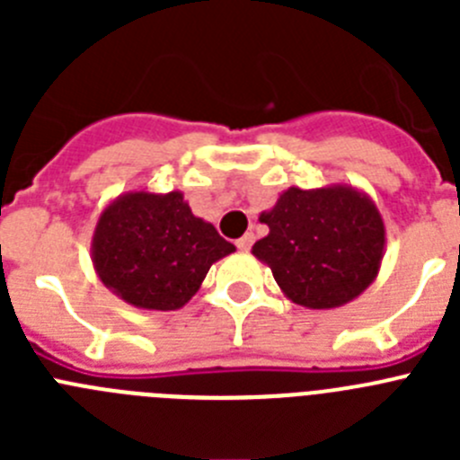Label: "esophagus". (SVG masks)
I'll list each match as a JSON object with an SVG mask.
<instances>
[{
    "mask_svg": "<svg viewBox=\"0 0 460 460\" xmlns=\"http://www.w3.org/2000/svg\"><path fill=\"white\" fill-rule=\"evenodd\" d=\"M253 242H255V234L253 233H246L242 239H237V249L239 251H251Z\"/></svg>",
    "mask_w": 460,
    "mask_h": 460,
    "instance_id": "1",
    "label": "esophagus"
}]
</instances>
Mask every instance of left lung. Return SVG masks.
I'll return each instance as SVG.
<instances>
[{
	"label": "left lung",
	"instance_id": "1",
	"mask_svg": "<svg viewBox=\"0 0 460 460\" xmlns=\"http://www.w3.org/2000/svg\"><path fill=\"white\" fill-rule=\"evenodd\" d=\"M270 234L251 253L299 306L339 308L377 279L385 258V221L376 202L350 184L290 186L260 214Z\"/></svg>",
	"mask_w": 460,
	"mask_h": 460
}]
</instances>
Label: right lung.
Segmentation results:
<instances>
[{
    "label": "right lung",
    "mask_w": 460,
    "mask_h": 460,
    "mask_svg": "<svg viewBox=\"0 0 460 460\" xmlns=\"http://www.w3.org/2000/svg\"><path fill=\"white\" fill-rule=\"evenodd\" d=\"M234 246L198 218L181 190H128L101 211L92 262L105 288L145 311H177Z\"/></svg>",
    "instance_id": "right-lung-1"
}]
</instances>
